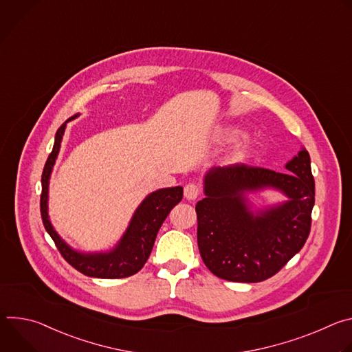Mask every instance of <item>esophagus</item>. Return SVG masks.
Segmentation results:
<instances>
[{"mask_svg": "<svg viewBox=\"0 0 352 352\" xmlns=\"http://www.w3.org/2000/svg\"><path fill=\"white\" fill-rule=\"evenodd\" d=\"M199 195H200V188H199L196 184L190 182V184L185 185V188H184V196H185L188 200H195Z\"/></svg>", "mask_w": 352, "mask_h": 352, "instance_id": "1", "label": "esophagus"}]
</instances>
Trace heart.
Returning <instances> with one entry per match:
<instances>
[{
  "mask_svg": "<svg viewBox=\"0 0 352 352\" xmlns=\"http://www.w3.org/2000/svg\"><path fill=\"white\" fill-rule=\"evenodd\" d=\"M242 135H243L242 129H239L236 126H223V128H219L214 131L213 139L219 144H226V143L238 140L239 138H242ZM250 152H252V146H250V143H243L234 150V152L231 153L230 160L232 163H241L249 157Z\"/></svg>",
  "mask_w": 352,
  "mask_h": 352,
  "instance_id": "heart-1",
  "label": "heart"
}]
</instances>
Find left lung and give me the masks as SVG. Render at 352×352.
<instances>
[{"label": "left lung", "mask_w": 352, "mask_h": 352, "mask_svg": "<svg viewBox=\"0 0 352 352\" xmlns=\"http://www.w3.org/2000/svg\"><path fill=\"white\" fill-rule=\"evenodd\" d=\"M287 173L234 164L212 167L205 197L196 204L197 245L206 267L236 283L274 276L305 245L315 205V179L308 150L285 164ZM273 188L286 200L256 208L247 196Z\"/></svg>", "instance_id": "obj_1"}]
</instances>
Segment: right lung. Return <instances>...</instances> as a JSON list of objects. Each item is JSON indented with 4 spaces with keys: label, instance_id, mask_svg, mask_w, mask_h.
Segmentation results:
<instances>
[{
    "label": "right lung",
    "instance_id": "1",
    "mask_svg": "<svg viewBox=\"0 0 352 352\" xmlns=\"http://www.w3.org/2000/svg\"><path fill=\"white\" fill-rule=\"evenodd\" d=\"M79 114L68 118L57 131L53 152L50 153L41 175L40 212L45 231L56 242L63 258L78 272L97 278H124L138 273L152 252L157 232L175 205L182 200L184 188H162L150 192L133 212L131 221L120 241L109 250L102 252H80L68 245L56 231L48 216V186L67 124Z\"/></svg>",
    "mask_w": 352,
    "mask_h": 352
}]
</instances>
